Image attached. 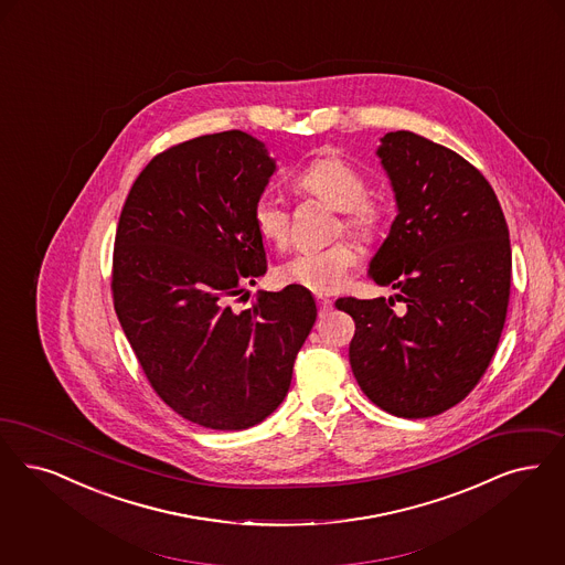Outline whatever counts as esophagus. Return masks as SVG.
Masks as SVG:
<instances>
[{
    "label": "esophagus",
    "instance_id": "1",
    "mask_svg": "<svg viewBox=\"0 0 565 565\" xmlns=\"http://www.w3.org/2000/svg\"><path fill=\"white\" fill-rule=\"evenodd\" d=\"M317 309H319V316H328L330 309H332V300L326 298V296H317Z\"/></svg>",
    "mask_w": 565,
    "mask_h": 565
}]
</instances>
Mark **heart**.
<instances>
[{
  "mask_svg": "<svg viewBox=\"0 0 565 565\" xmlns=\"http://www.w3.org/2000/svg\"><path fill=\"white\" fill-rule=\"evenodd\" d=\"M296 186L342 212V226L363 242L376 239L384 223V205L367 195L362 174L347 161L332 156L317 158L296 177ZM252 225L258 237L284 248L290 239V212L271 195L258 198L252 205ZM360 263L358 249L347 242L328 248L305 249L284 260L275 277L284 286H298L311 292L328 294L339 290Z\"/></svg>",
  "mask_w": 565,
  "mask_h": 565,
  "instance_id": "1",
  "label": "heart"
}]
</instances>
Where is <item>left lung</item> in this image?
I'll return each mask as SVG.
<instances>
[{
    "label": "left lung",
    "instance_id": "obj_1",
    "mask_svg": "<svg viewBox=\"0 0 565 565\" xmlns=\"http://www.w3.org/2000/svg\"><path fill=\"white\" fill-rule=\"evenodd\" d=\"M379 158L397 216L367 277L393 298L344 296L355 321L351 370L372 404L429 418L460 404L494 358L511 294V242L486 177L444 145L407 130L384 135Z\"/></svg>",
    "mask_w": 565,
    "mask_h": 565
}]
</instances>
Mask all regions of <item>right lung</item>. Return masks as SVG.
I'll return each instance as SVG.
<instances>
[{"label": "right lung", "mask_w": 565, "mask_h": 565, "mask_svg": "<svg viewBox=\"0 0 565 565\" xmlns=\"http://www.w3.org/2000/svg\"><path fill=\"white\" fill-rule=\"evenodd\" d=\"M273 172L246 132L184 140L147 163L117 223V319L161 402L205 429L263 423L316 323V300L298 286L233 309L267 271L252 205Z\"/></svg>", "instance_id": "1"}]
</instances>
